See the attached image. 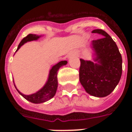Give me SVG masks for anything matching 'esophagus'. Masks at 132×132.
Instances as JSON below:
<instances>
[{"mask_svg": "<svg viewBox=\"0 0 132 132\" xmlns=\"http://www.w3.org/2000/svg\"><path fill=\"white\" fill-rule=\"evenodd\" d=\"M69 57H70V56H69Z\"/></svg>", "mask_w": 132, "mask_h": 132, "instance_id": "34e87169", "label": "esophagus"}]
</instances>
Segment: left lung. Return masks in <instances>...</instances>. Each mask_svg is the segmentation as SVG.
Segmentation results:
<instances>
[{
	"label": "left lung",
	"mask_w": 132,
	"mask_h": 132,
	"mask_svg": "<svg viewBox=\"0 0 132 132\" xmlns=\"http://www.w3.org/2000/svg\"><path fill=\"white\" fill-rule=\"evenodd\" d=\"M92 33L102 35L90 42L93 61L80 59L79 80L88 94L97 97L108 96L119 83L122 72V59L116 43L104 30Z\"/></svg>",
	"instance_id": "left-lung-1"
}]
</instances>
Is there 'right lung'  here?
<instances>
[{
  "label": "right lung",
  "instance_id": "1",
  "mask_svg": "<svg viewBox=\"0 0 132 132\" xmlns=\"http://www.w3.org/2000/svg\"><path fill=\"white\" fill-rule=\"evenodd\" d=\"M42 35H34V34H29L27 37L22 39V40L20 42V43L19 44L18 47L16 50L18 51V49L21 47L24 44L27 43L28 42L31 41H36L39 39ZM67 61H61L60 62H59L56 64H55L54 66L52 67V69H50L49 73V76L48 79L46 80V83L44 84V86L39 90L37 92H36L33 94L30 95H24L21 92L19 91L18 89L16 88V90H18L20 94L21 95L24 99H26L28 101L35 103V104H39V103H43L44 102L48 101L50 99H52L54 97L56 93L58 87V80H57V73L59 69H60L61 66H65L67 64Z\"/></svg>",
  "mask_w": 132,
  "mask_h": 132
}]
</instances>
